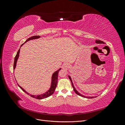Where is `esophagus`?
Segmentation results:
<instances>
[{
  "label": "esophagus",
  "instance_id": "esophagus-1",
  "mask_svg": "<svg viewBox=\"0 0 125 125\" xmlns=\"http://www.w3.org/2000/svg\"><path fill=\"white\" fill-rule=\"evenodd\" d=\"M68 64L67 63H64L63 64V68H64V69H66V68H68Z\"/></svg>",
  "mask_w": 125,
  "mask_h": 125
}]
</instances>
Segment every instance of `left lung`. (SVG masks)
<instances>
[{
	"instance_id": "left-lung-1",
	"label": "left lung",
	"mask_w": 125,
	"mask_h": 125,
	"mask_svg": "<svg viewBox=\"0 0 125 125\" xmlns=\"http://www.w3.org/2000/svg\"><path fill=\"white\" fill-rule=\"evenodd\" d=\"M95 43H97V44H104V42H103V41H101V40H96V41H95ZM68 77H69V79H70V81H71V84H72V86H73V89L74 91L75 92V93H76L77 94H78V95H79V96H82V97H84L88 98V99H92V98L95 97V96H94V97H91V96H84V95H82V94H81L80 93H79V92L77 91V90L75 89L74 86V85H73V81H72V80H71V77L69 76V75L68 76Z\"/></svg>"
}]
</instances>
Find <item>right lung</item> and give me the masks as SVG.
Wrapping results in <instances>:
<instances>
[{"instance_id": "obj_1", "label": "right lung", "mask_w": 125, "mask_h": 125, "mask_svg": "<svg viewBox=\"0 0 125 125\" xmlns=\"http://www.w3.org/2000/svg\"><path fill=\"white\" fill-rule=\"evenodd\" d=\"M41 36H32L31 37H30L28 40H26V41L24 43H25L26 42H27L28 41H30V40H34V39H39L40 38ZM24 43H23V44H24ZM23 44L21 45H23ZM20 49L19 50V51L17 52V54L15 57L14 58V64H13V69L14 70V69L16 68V64H17V60L19 58V53H20ZM61 69V68H60L59 69H58V70H57L56 71H55V73L52 74V83H51V88L50 89L48 90V91H47L46 92H45V93L43 94H41V95H30L29 93H28V92H26L22 88V87H21L19 85H18V86L20 87V88L22 89V91H23L24 92H25L26 94H28V95H30L31 97H33V98H35V99H38V100H40V99H45V98H46L48 97L49 96H50L51 95H52V94L54 93V92H55V89L57 86V81H58V74L59 73V71Z\"/></svg>"}]
</instances>
